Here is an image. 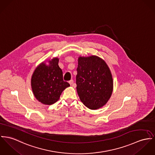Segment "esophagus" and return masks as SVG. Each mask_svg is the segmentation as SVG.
I'll use <instances>...</instances> for the list:
<instances>
[{"label":"esophagus","instance_id":"obj_1","mask_svg":"<svg viewBox=\"0 0 155 155\" xmlns=\"http://www.w3.org/2000/svg\"><path fill=\"white\" fill-rule=\"evenodd\" d=\"M73 83H74V81H73L72 80H70V81H69V83H70V84L71 85H72L73 84Z\"/></svg>","mask_w":155,"mask_h":155}]
</instances>
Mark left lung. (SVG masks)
Returning a JSON list of instances; mask_svg holds the SVG:
<instances>
[{
	"label": "left lung",
	"mask_w": 155,
	"mask_h": 155,
	"mask_svg": "<svg viewBox=\"0 0 155 155\" xmlns=\"http://www.w3.org/2000/svg\"><path fill=\"white\" fill-rule=\"evenodd\" d=\"M77 71V91L81 101L91 110L103 107L113 90V77L106 62L96 55L79 57Z\"/></svg>",
	"instance_id": "left-lung-1"
}]
</instances>
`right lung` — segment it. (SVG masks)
Listing matches in <instances>:
<instances>
[{"label": "right lung", "mask_w": 155, "mask_h": 155, "mask_svg": "<svg viewBox=\"0 0 155 155\" xmlns=\"http://www.w3.org/2000/svg\"><path fill=\"white\" fill-rule=\"evenodd\" d=\"M48 62V65L44 61L36 68L31 78V87L37 100L43 104L51 105L70 85L63 80L59 58L55 57Z\"/></svg>", "instance_id": "right-lung-1"}]
</instances>
